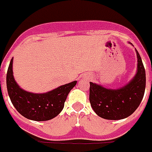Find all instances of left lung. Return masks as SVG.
<instances>
[{
	"instance_id": "1",
	"label": "left lung",
	"mask_w": 152,
	"mask_h": 152,
	"mask_svg": "<svg viewBox=\"0 0 152 152\" xmlns=\"http://www.w3.org/2000/svg\"><path fill=\"white\" fill-rule=\"evenodd\" d=\"M137 70L131 81L119 89H108L90 83L89 101L96 114L103 119L118 120L131 115L142 102L146 88V72L139 53Z\"/></svg>"
}]
</instances>
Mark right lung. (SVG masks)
I'll return each mask as SVG.
<instances>
[{"instance_id":"add662e5","label":"right lung","mask_w":152,"mask_h":152,"mask_svg":"<svg viewBox=\"0 0 152 152\" xmlns=\"http://www.w3.org/2000/svg\"><path fill=\"white\" fill-rule=\"evenodd\" d=\"M12 64L13 58L7 70L6 86L10 101L17 111L34 121H47L58 115L64 108L68 94L77 81L62 85L47 93H32L24 91L17 84L13 76Z\"/></svg>"}]
</instances>
